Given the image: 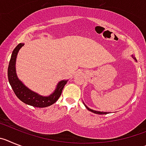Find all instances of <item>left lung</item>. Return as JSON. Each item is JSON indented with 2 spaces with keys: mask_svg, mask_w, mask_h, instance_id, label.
<instances>
[{
  "mask_svg": "<svg viewBox=\"0 0 146 146\" xmlns=\"http://www.w3.org/2000/svg\"><path fill=\"white\" fill-rule=\"evenodd\" d=\"M134 59H135V60H136V59H135V58H134ZM86 106V108L88 109V110H89V111H91V112H92V113H96V114H107L108 113L107 112H100V111H94V110H92V109L89 108H88L86 106Z\"/></svg>",
  "mask_w": 146,
  "mask_h": 146,
  "instance_id": "obj_1",
  "label": "left lung"
}]
</instances>
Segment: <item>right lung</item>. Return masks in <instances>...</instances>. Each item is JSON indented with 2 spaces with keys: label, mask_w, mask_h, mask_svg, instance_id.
Listing matches in <instances>:
<instances>
[{
  "label": "right lung",
  "mask_w": 146,
  "mask_h": 146,
  "mask_svg": "<svg viewBox=\"0 0 146 146\" xmlns=\"http://www.w3.org/2000/svg\"><path fill=\"white\" fill-rule=\"evenodd\" d=\"M23 46L24 44H18L14 49L11 54V60L9 62V68H8V78H9V84L11 85L14 92L15 93L16 96L25 104L37 108H45L52 106L59 99L62 94V89L68 81L63 80L60 81L57 84L54 92L48 97L39 95L38 94L31 91V89L26 87L17 78L15 69L17 55L21 47Z\"/></svg>",
  "instance_id": "obj_1"
}]
</instances>
